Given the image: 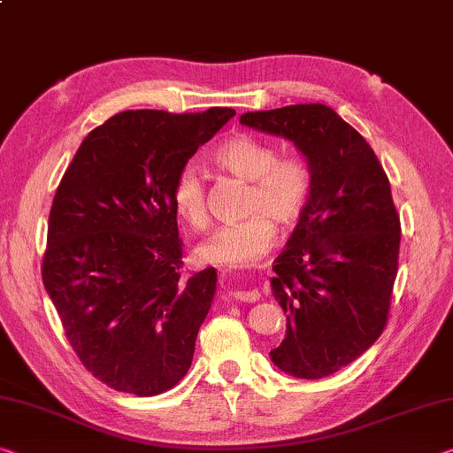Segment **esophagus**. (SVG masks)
Returning a JSON list of instances; mask_svg holds the SVG:
<instances>
[{"mask_svg": "<svg viewBox=\"0 0 453 453\" xmlns=\"http://www.w3.org/2000/svg\"><path fill=\"white\" fill-rule=\"evenodd\" d=\"M234 298L240 300V303H256L260 298V292L257 290H234Z\"/></svg>", "mask_w": 453, "mask_h": 453, "instance_id": "34e87169", "label": "esophagus"}]
</instances>
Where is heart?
<instances>
[{
    "label": "heart",
    "mask_w": 453,
    "mask_h": 453,
    "mask_svg": "<svg viewBox=\"0 0 453 453\" xmlns=\"http://www.w3.org/2000/svg\"><path fill=\"white\" fill-rule=\"evenodd\" d=\"M213 161L227 173L250 181L246 213L238 224L221 226L197 248V257L221 268H246L268 252L274 224L292 227L303 218L311 199L312 175L300 157H280L274 145L252 134H238L215 149ZM175 213L193 229L207 226L205 183L196 165L177 171L171 188Z\"/></svg>",
    "instance_id": "b5f03b06"
}]
</instances>
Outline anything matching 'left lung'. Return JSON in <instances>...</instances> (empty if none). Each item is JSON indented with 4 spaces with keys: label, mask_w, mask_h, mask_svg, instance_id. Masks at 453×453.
I'll return each mask as SVG.
<instances>
[{
    "label": "left lung",
    "mask_w": 453,
    "mask_h": 453,
    "mask_svg": "<svg viewBox=\"0 0 453 453\" xmlns=\"http://www.w3.org/2000/svg\"><path fill=\"white\" fill-rule=\"evenodd\" d=\"M243 127L294 142L311 167V199L276 257L272 294L286 336L272 363L296 379L333 375L383 333L401 226L375 150L325 104L246 112Z\"/></svg>",
    "instance_id": "obj_1"
}]
</instances>
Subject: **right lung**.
Masks as SVG:
<instances>
[{
	"instance_id": "obj_1",
	"label": "right lung",
	"mask_w": 453,
	"mask_h": 453,
	"mask_svg": "<svg viewBox=\"0 0 453 453\" xmlns=\"http://www.w3.org/2000/svg\"><path fill=\"white\" fill-rule=\"evenodd\" d=\"M234 114H114L82 141L56 189L42 280L74 353L112 389L153 397L191 367L218 272H179L171 188Z\"/></svg>"
}]
</instances>
